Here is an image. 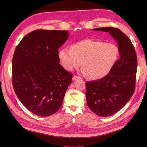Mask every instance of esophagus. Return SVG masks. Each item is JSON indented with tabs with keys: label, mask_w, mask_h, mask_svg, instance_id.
<instances>
[{
	"label": "esophagus",
	"mask_w": 147,
	"mask_h": 147,
	"mask_svg": "<svg viewBox=\"0 0 147 147\" xmlns=\"http://www.w3.org/2000/svg\"><path fill=\"white\" fill-rule=\"evenodd\" d=\"M79 79H80V77L77 76H74L73 77V81H76V80H79Z\"/></svg>",
	"instance_id": "34e87169"
}]
</instances>
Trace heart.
Instances as JSON below:
<instances>
[{
  "mask_svg": "<svg viewBox=\"0 0 147 147\" xmlns=\"http://www.w3.org/2000/svg\"><path fill=\"white\" fill-rule=\"evenodd\" d=\"M119 51L113 43L86 39L76 42L72 49L64 47L59 51L62 66L67 71L83 65L81 73L92 79H100L110 72L116 61Z\"/></svg>",
  "mask_w": 147,
  "mask_h": 147,
  "instance_id": "1",
  "label": "heart"
}]
</instances>
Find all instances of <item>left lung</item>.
<instances>
[{"instance_id": "1", "label": "left lung", "mask_w": 147, "mask_h": 147, "mask_svg": "<svg viewBox=\"0 0 147 147\" xmlns=\"http://www.w3.org/2000/svg\"><path fill=\"white\" fill-rule=\"evenodd\" d=\"M93 30L108 32L117 42L119 59L107 76L86 83L87 105L100 117H108L123 108L135 92L137 57L131 40L120 30L113 27Z\"/></svg>"}]
</instances>
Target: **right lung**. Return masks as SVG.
<instances>
[{
    "label": "right lung",
    "mask_w": 147,
    "mask_h": 147,
    "mask_svg": "<svg viewBox=\"0 0 147 147\" xmlns=\"http://www.w3.org/2000/svg\"><path fill=\"white\" fill-rule=\"evenodd\" d=\"M69 38L67 31L37 30L15 49L12 85L28 110L41 117L55 114L62 104L73 74L59 64L58 49Z\"/></svg>",
    "instance_id": "add662e5"
}]
</instances>
